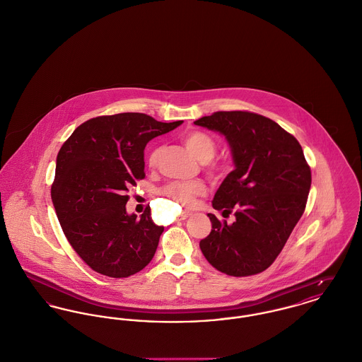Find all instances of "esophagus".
<instances>
[{"label": "esophagus", "instance_id": "34e87169", "mask_svg": "<svg viewBox=\"0 0 362 362\" xmlns=\"http://www.w3.org/2000/svg\"><path fill=\"white\" fill-rule=\"evenodd\" d=\"M192 214V212H183L180 214V220H186V218H189Z\"/></svg>", "mask_w": 362, "mask_h": 362}]
</instances>
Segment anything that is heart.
<instances>
[{
  "label": "heart",
  "mask_w": 362,
  "mask_h": 362,
  "mask_svg": "<svg viewBox=\"0 0 362 362\" xmlns=\"http://www.w3.org/2000/svg\"><path fill=\"white\" fill-rule=\"evenodd\" d=\"M183 142L186 148L190 150L192 156L201 163H206L212 158L216 153V142L211 135L202 131H190L183 135ZM160 149L151 150L149 154V165L153 167L157 163ZM206 192V185L202 180L192 182H172L164 187L163 194L168 197L170 201L182 205L192 206L195 199Z\"/></svg>",
  "instance_id": "b5f03b06"
}]
</instances>
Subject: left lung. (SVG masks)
<instances>
[{
  "instance_id": "8db88e82",
  "label": "left lung",
  "mask_w": 362,
  "mask_h": 362,
  "mask_svg": "<svg viewBox=\"0 0 362 362\" xmlns=\"http://www.w3.org/2000/svg\"><path fill=\"white\" fill-rule=\"evenodd\" d=\"M194 124L221 134L234 170L214 194L212 206L235 221L208 213L212 231L199 242L217 271L250 276L265 271L284 247L305 211L312 173L297 139L274 120L252 112H216Z\"/></svg>"
}]
</instances>
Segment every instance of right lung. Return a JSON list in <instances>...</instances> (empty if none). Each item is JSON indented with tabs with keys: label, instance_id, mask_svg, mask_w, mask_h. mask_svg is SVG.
<instances>
[{
	"label": "right lung",
	"instance_id": "right-lung-1",
	"mask_svg": "<svg viewBox=\"0 0 362 362\" xmlns=\"http://www.w3.org/2000/svg\"><path fill=\"white\" fill-rule=\"evenodd\" d=\"M183 122L161 123L145 113H119L85 122L57 154L52 201L74 250L95 272L128 277L142 271L164 228L150 208L128 214V189L145 177L144 150Z\"/></svg>",
	"mask_w": 362,
	"mask_h": 362
}]
</instances>
